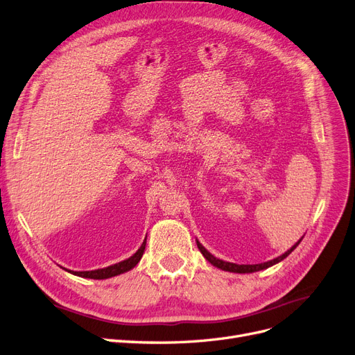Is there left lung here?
<instances>
[{"label":"left lung","mask_w":355,"mask_h":355,"mask_svg":"<svg viewBox=\"0 0 355 355\" xmlns=\"http://www.w3.org/2000/svg\"><path fill=\"white\" fill-rule=\"evenodd\" d=\"M302 238H304V236H302ZM302 238L295 243V245H292L285 254L279 255L277 259H273V260L266 261V263H260V264H235V263L223 261V260H220V259H216V257H214L213 254H210L209 251H207L198 241H197V245H198V250L201 251V254L205 257V260H209V261H210L213 266H216L217 268H222V270H225V272H232V273H254V272L264 270V268L270 267V266H273V264H276V263H279V261H282L284 259H286V257L300 245V242L302 241Z\"/></svg>","instance_id":"8db88e82"}]
</instances>
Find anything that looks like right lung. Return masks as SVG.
I'll use <instances>...</instances> for the list:
<instances>
[{
	"mask_svg": "<svg viewBox=\"0 0 355 355\" xmlns=\"http://www.w3.org/2000/svg\"><path fill=\"white\" fill-rule=\"evenodd\" d=\"M145 245H146V238L145 241L142 242V245L139 247V250L133 254L132 257H129L128 260H123L120 263H116L113 266H108V267H104V268H98V270H91V272H73V270H66L71 275L75 276H80V277H88V279H108V277H113V276H117V275H121L125 272H129L132 270L133 267H135L139 260L142 259V254L145 251Z\"/></svg>",
	"mask_w": 355,
	"mask_h": 355,
	"instance_id": "1",
	"label": "right lung"
}]
</instances>
